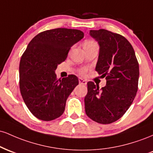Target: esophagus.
Returning <instances> with one entry per match:
<instances>
[{"instance_id":"esophagus-1","label":"esophagus","mask_w":153,"mask_h":153,"mask_svg":"<svg viewBox=\"0 0 153 153\" xmlns=\"http://www.w3.org/2000/svg\"><path fill=\"white\" fill-rule=\"evenodd\" d=\"M78 80H79V82H80V84H82V85H86V83H87L86 80H83V79H82V78H79Z\"/></svg>"}]
</instances>
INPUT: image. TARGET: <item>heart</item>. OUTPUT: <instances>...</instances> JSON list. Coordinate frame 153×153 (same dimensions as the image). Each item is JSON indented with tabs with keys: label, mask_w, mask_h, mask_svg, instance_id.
<instances>
[{
	"label": "heart",
	"mask_w": 153,
	"mask_h": 153,
	"mask_svg": "<svg viewBox=\"0 0 153 153\" xmlns=\"http://www.w3.org/2000/svg\"><path fill=\"white\" fill-rule=\"evenodd\" d=\"M94 45H97L96 42H94V40H91V39H87L83 43V47L84 48H86V47H89L91 46H93ZM87 72V68H80L78 70V73L80 75H85V73Z\"/></svg>",
	"instance_id": "1"
}]
</instances>
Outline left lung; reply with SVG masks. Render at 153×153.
<instances>
[{"instance_id": "left-lung-1", "label": "left lung", "mask_w": 153, "mask_h": 153, "mask_svg": "<svg viewBox=\"0 0 153 153\" xmlns=\"http://www.w3.org/2000/svg\"><path fill=\"white\" fill-rule=\"evenodd\" d=\"M90 34L100 46L96 71L106 77V85L99 88L94 82H88L85 113L94 122L111 124L126 113L136 96L139 63L124 36L106 29L91 30Z\"/></svg>"}]
</instances>
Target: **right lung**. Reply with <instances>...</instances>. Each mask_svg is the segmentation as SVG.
I'll list each match as a JSON object with an SVG mask.
<instances>
[{"label":"right lung","instance_id":"right-lung-1","mask_svg":"<svg viewBox=\"0 0 153 153\" xmlns=\"http://www.w3.org/2000/svg\"><path fill=\"white\" fill-rule=\"evenodd\" d=\"M78 29L57 28L35 36L19 64V88L24 103L35 117L52 121L62 114L66 101L78 84L74 75L57 80L54 71L65 60L71 47L83 38Z\"/></svg>","mask_w":153,"mask_h":153}]
</instances>
